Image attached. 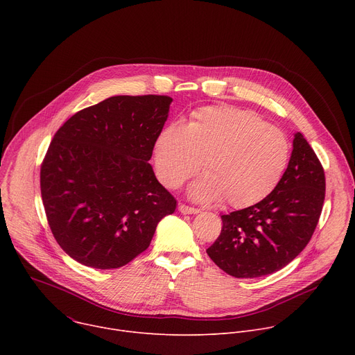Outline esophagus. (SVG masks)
Returning <instances> with one entry per match:
<instances>
[{"mask_svg": "<svg viewBox=\"0 0 355 355\" xmlns=\"http://www.w3.org/2000/svg\"><path fill=\"white\" fill-rule=\"evenodd\" d=\"M178 211L184 215H196V214H199L198 208H192V207H188V205H184V204H181L178 207Z\"/></svg>", "mask_w": 355, "mask_h": 355, "instance_id": "1", "label": "esophagus"}]
</instances>
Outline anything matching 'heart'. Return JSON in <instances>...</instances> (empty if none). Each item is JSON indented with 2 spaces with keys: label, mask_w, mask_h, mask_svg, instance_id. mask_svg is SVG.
<instances>
[{
  "label": "heart",
  "mask_w": 355,
  "mask_h": 355,
  "mask_svg": "<svg viewBox=\"0 0 355 355\" xmlns=\"http://www.w3.org/2000/svg\"><path fill=\"white\" fill-rule=\"evenodd\" d=\"M291 159L286 135L256 112L207 107L189 119L164 126L153 144V166L160 184L180 188L202 164L205 175L191 187L202 202L222 200L247 208L266 199L281 182Z\"/></svg>",
  "instance_id": "b5f03b06"
}]
</instances>
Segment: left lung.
Listing matches in <instances>:
<instances>
[{
	"instance_id": "left-lung-1",
	"label": "left lung",
	"mask_w": 355,
	"mask_h": 355,
	"mask_svg": "<svg viewBox=\"0 0 355 355\" xmlns=\"http://www.w3.org/2000/svg\"><path fill=\"white\" fill-rule=\"evenodd\" d=\"M326 193L322 163L302 133L278 187L259 204L222 215V232L207 250L236 278H257L289 264L318 226Z\"/></svg>"
}]
</instances>
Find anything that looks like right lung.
Returning a JSON list of instances; mask_svg holds the SVG:
<instances>
[{"instance_id":"obj_1","label":"right lung","mask_w":355,"mask_h":355,"mask_svg":"<svg viewBox=\"0 0 355 355\" xmlns=\"http://www.w3.org/2000/svg\"><path fill=\"white\" fill-rule=\"evenodd\" d=\"M173 98L118 95L73 115L40 167L46 218L59 245L83 266L111 270L148 245L175 198L148 160Z\"/></svg>"}]
</instances>
